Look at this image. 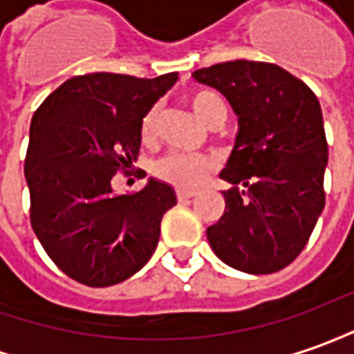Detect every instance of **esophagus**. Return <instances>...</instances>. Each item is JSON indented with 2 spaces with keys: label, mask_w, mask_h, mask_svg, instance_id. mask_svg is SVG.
<instances>
[{
  "label": "esophagus",
  "mask_w": 354,
  "mask_h": 354,
  "mask_svg": "<svg viewBox=\"0 0 354 354\" xmlns=\"http://www.w3.org/2000/svg\"><path fill=\"white\" fill-rule=\"evenodd\" d=\"M196 194H197L196 189H186V187H178L176 189L178 199H189V197H194Z\"/></svg>",
  "instance_id": "1"
}]
</instances>
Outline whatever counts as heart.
<instances>
[{"mask_svg": "<svg viewBox=\"0 0 354 354\" xmlns=\"http://www.w3.org/2000/svg\"><path fill=\"white\" fill-rule=\"evenodd\" d=\"M189 106L205 126H211L213 122L227 118V104L215 91H197L189 95ZM157 116L155 112H149L143 120L141 133L143 139L149 141L155 136ZM215 168V160L203 155H189V153H168L155 162V174L160 180H167L174 186L192 187L201 184L209 172Z\"/></svg>", "mask_w": 354, "mask_h": 354, "instance_id": "1", "label": "heart"}]
</instances>
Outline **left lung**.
Returning <instances> with one entry per match:
<instances>
[{
    "mask_svg": "<svg viewBox=\"0 0 354 354\" xmlns=\"http://www.w3.org/2000/svg\"><path fill=\"white\" fill-rule=\"evenodd\" d=\"M192 77L225 95L238 116L236 143L221 172L232 187L223 192V217L207 228L209 244L238 271L275 273L304 250L326 205L328 141L318 98L266 62H225Z\"/></svg>",
    "mask_w": 354,
    "mask_h": 354,
    "instance_id": "8db88e82",
    "label": "left lung"
}]
</instances>
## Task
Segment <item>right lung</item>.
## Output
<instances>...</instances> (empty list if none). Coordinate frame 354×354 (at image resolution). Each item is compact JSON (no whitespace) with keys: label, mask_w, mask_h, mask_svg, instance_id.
I'll use <instances>...</instances> for the list:
<instances>
[{"label":"right lung","mask_w":354,"mask_h":354,"mask_svg":"<svg viewBox=\"0 0 354 354\" xmlns=\"http://www.w3.org/2000/svg\"><path fill=\"white\" fill-rule=\"evenodd\" d=\"M178 73L137 79L86 73L67 79L30 122L25 178L30 225L50 259L86 287L126 281L151 259L174 189L151 178L116 196L112 178L137 160L143 118Z\"/></svg>","instance_id":"1"}]
</instances>
